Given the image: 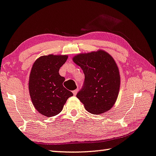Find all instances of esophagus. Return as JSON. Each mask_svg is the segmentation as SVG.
<instances>
[{"label":"esophagus","mask_w":156,"mask_h":156,"mask_svg":"<svg viewBox=\"0 0 156 156\" xmlns=\"http://www.w3.org/2000/svg\"><path fill=\"white\" fill-rule=\"evenodd\" d=\"M77 92H78V90H73V95H76V94H77Z\"/></svg>","instance_id":"esophagus-1"}]
</instances>
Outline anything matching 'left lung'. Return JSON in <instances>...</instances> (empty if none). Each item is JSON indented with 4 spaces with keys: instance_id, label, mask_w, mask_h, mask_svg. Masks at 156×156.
<instances>
[{
    "instance_id": "8db88e82",
    "label": "left lung",
    "mask_w": 156,
    "mask_h": 156,
    "mask_svg": "<svg viewBox=\"0 0 156 156\" xmlns=\"http://www.w3.org/2000/svg\"><path fill=\"white\" fill-rule=\"evenodd\" d=\"M85 74L84 85L76 97L88 112L101 114L113 107L120 90V76L112 56L99 50L73 57Z\"/></svg>"
}]
</instances>
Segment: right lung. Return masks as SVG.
Listing matches in <instances>:
<instances>
[{
	"label": "right lung",
	"instance_id": "1",
	"mask_svg": "<svg viewBox=\"0 0 156 156\" xmlns=\"http://www.w3.org/2000/svg\"><path fill=\"white\" fill-rule=\"evenodd\" d=\"M67 59L68 55L41 56L32 66L29 80L30 97L35 108L47 117L59 114L68 98L73 96L63 86L65 78L59 73Z\"/></svg>",
	"mask_w": 156,
	"mask_h": 156
}]
</instances>
